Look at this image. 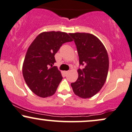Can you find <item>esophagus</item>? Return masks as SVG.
I'll return each instance as SVG.
<instances>
[{
    "instance_id": "obj_1",
    "label": "esophagus",
    "mask_w": 132,
    "mask_h": 132,
    "mask_svg": "<svg viewBox=\"0 0 132 132\" xmlns=\"http://www.w3.org/2000/svg\"><path fill=\"white\" fill-rule=\"evenodd\" d=\"M69 72V71H64V74H66H66H68V72Z\"/></svg>"
}]
</instances>
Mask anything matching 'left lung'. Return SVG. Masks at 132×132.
I'll return each mask as SVG.
<instances>
[{
  "label": "left lung",
  "instance_id": "obj_1",
  "mask_svg": "<svg viewBox=\"0 0 132 132\" xmlns=\"http://www.w3.org/2000/svg\"><path fill=\"white\" fill-rule=\"evenodd\" d=\"M73 38L84 67L78 70V78L71 83L74 93L81 98H90L100 91L108 75L109 61L107 51L101 40L87 33H69Z\"/></svg>",
  "mask_w": 132,
  "mask_h": 132
}]
</instances>
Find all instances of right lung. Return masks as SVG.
Here are the masks:
<instances>
[{"mask_svg": "<svg viewBox=\"0 0 132 132\" xmlns=\"http://www.w3.org/2000/svg\"><path fill=\"white\" fill-rule=\"evenodd\" d=\"M72 41L67 33L45 31L30 45L23 63V76L38 96L45 98L55 93L63 77L57 67H53L54 55L63 43Z\"/></svg>", "mask_w": 132, "mask_h": 132, "instance_id": "1", "label": "right lung"}]
</instances>
